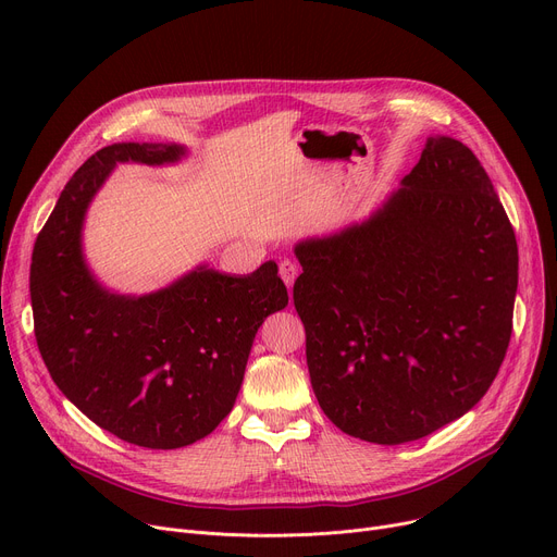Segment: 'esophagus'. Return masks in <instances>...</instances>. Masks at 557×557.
<instances>
[{
  "mask_svg": "<svg viewBox=\"0 0 557 557\" xmlns=\"http://www.w3.org/2000/svg\"><path fill=\"white\" fill-rule=\"evenodd\" d=\"M298 263L296 261H290V259H282L280 261V277L284 280V284L290 288L294 286V282H296V277H298Z\"/></svg>",
  "mask_w": 557,
  "mask_h": 557,
  "instance_id": "esophagus-1",
  "label": "esophagus"
}]
</instances>
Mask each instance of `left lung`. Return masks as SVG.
<instances>
[{"label":"left lung","mask_w":557,"mask_h":557,"mask_svg":"<svg viewBox=\"0 0 557 557\" xmlns=\"http://www.w3.org/2000/svg\"><path fill=\"white\" fill-rule=\"evenodd\" d=\"M311 388L347 435L401 445L462 418L512 334L517 239L476 156L429 137L363 223L296 246Z\"/></svg>","instance_id":"1"}]
</instances>
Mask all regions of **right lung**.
Here are the masks:
<instances>
[{
	"instance_id": "obj_1",
	"label": "right lung",
	"mask_w": 557,
	"mask_h": 557,
	"mask_svg": "<svg viewBox=\"0 0 557 557\" xmlns=\"http://www.w3.org/2000/svg\"><path fill=\"white\" fill-rule=\"evenodd\" d=\"M181 144L106 146L72 175L32 257V307L42 361L63 395L95 424L149 449L210 435L239 395L267 315L288 305L277 263L250 275L208 267L149 296H120L83 257V221L120 162L171 164Z\"/></svg>"
}]
</instances>
